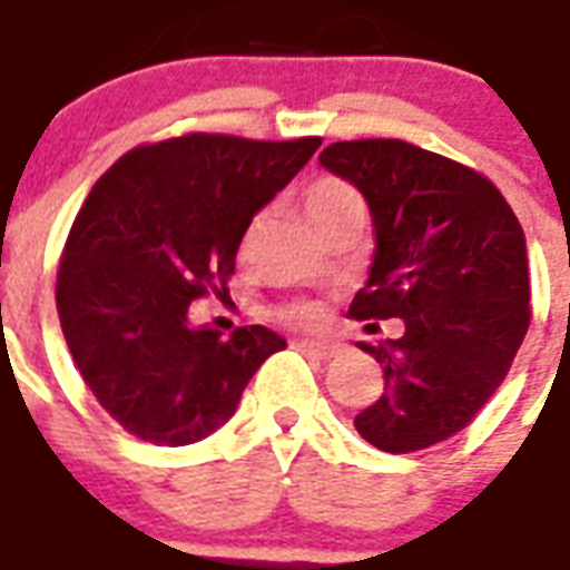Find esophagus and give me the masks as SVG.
Masks as SVG:
<instances>
[{
	"instance_id": "1",
	"label": "esophagus",
	"mask_w": 570,
	"mask_h": 570,
	"mask_svg": "<svg viewBox=\"0 0 570 570\" xmlns=\"http://www.w3.org/2000/svg\"><path fill=\"white\" fill-rule=\"evenodd\" d=\"M296 347L305 357L314 360H333L342 354V347L335 345V342H311V338H302V342H296Z\"/></svg>"
}]
</instances>
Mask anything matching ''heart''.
Returning a JSON list of instances; mask_svg holds the SVG:
<instances>
[{
	"mask_svg": "<svg viewBox=\"0 0 570 570\" xmlns=\"http://www.w3.org/2000/svg\"><path fill=\"white\" fill-rule=\"evenodd\" d=\"M302 207L308 213V219L314 228H321L323 223H330L335 216H345V213L363 210V198L360 191L345 179L338 176H317L311 179L305 191H302ZM321 305L311 302V298H296L289 302L281 311V317L289 323H298V326H311V323L321 321Z\"/></svg>",
	"mask_w": 570,
	"mask_h": 570,
	"instance_id": "heart-1",
	"label": "heart"
}]
</instances>
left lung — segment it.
<instances>
[{
	"instance_id": "1",
	"label": "left lung",
	"mask_w": 570,
	"mask_h": 570,
	"mask_svg": "<svg viewBox=\"0 0 570 570\" xmlns=\"http://www.w3.org/2000/svg\"><path fill=\"white\" fill-rule=\"evenodd\" d=\"M321 164L363 191L375 259L347 317H400L403 333L360 345L382 363L384 394L354 428L375 449L419 452L476 419L531 323L522 225L498 186L406 140H342Z\"/></svg>"
}]
</instances>
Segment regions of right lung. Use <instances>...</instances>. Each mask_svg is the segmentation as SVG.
Instances as JSON below:
<instances>
[{"mask_svg":"<svg viewBox=\"0 0 570 570\" xmlns=\"http://www.w3.org/2000/svg\"><path fill=\"white\" fill-rule=\"evenodd\" d=\"M321 142L183 134L125 151L88 191L57 268V317L97 403L137 440L210 436L286 347L265 326L195 330L188 305L228 293L253 216Z\"/></svg>","mask_w":570,"mask_h":570,"instance_id":"obj_1","label":"right lung"}]
</instances>
